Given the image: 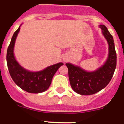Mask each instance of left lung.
<instances>
[{
  "instance_id": "left-lung-1",
  "label": "left lung",
  "mask_w": 124,
  "mask_h": 124,
  "mask_svg": "<svg viewBox=\"0 0 124 124\" xmlns=\"http://www.w3.org/2000/svg\"><path fill=\"white\" fill-rule=\"evenodd\" d=\"M99 27L109 45V55L104 65L95 71L86 72L78 66L65 64L72 90L81 95L94 94L105 88L111 81L116 68V53L113 36L105 25Z\"/></svg>"
}]
</instances>
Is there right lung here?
Here are the masks:
<instances>
[{
	"mask_svg": "<svg viewBox=\"0 0 124 124\" xmlns=\"http://www.w3.org/2000/svg\"><path fill=\"white\" fill-rule=\"evenodd\" d=\"M20 27L15 31L7 51V64L12 79L19 87L29 93H38L46 91L52 83V78L63 63L60 62L46 67L39 72H30L20 65L15 59L13 49Z\"/></svg>",
	"mask_w": 124,
	"mask_h": 124,
	"instance_id": "obj_1",
	"label": "right lung"
}]
</instances>
